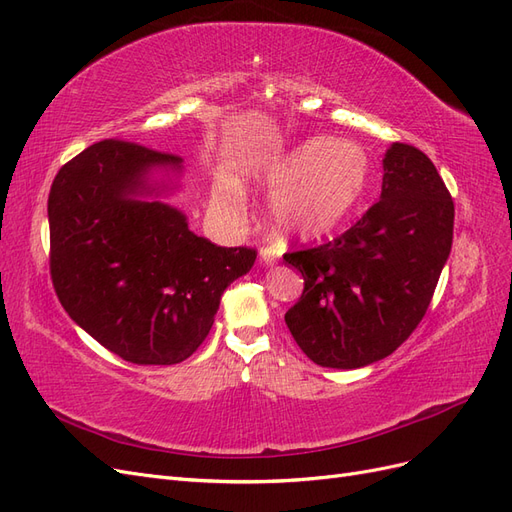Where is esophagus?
<instances>
[{"mask_svg": "<svg viewBox=\"0 0 512 512\" xmlns=\"http://www.w3.org/2000/svg\"><path fill=\"white\" fill-rule=\"evenodd\" d=\"M260 265L262 267H271L273 265V262H275V252L273 250H269V247H262V250H260Z\"/></svg>", "mask_w": 512, "mask_h": 512, "instance_id": "34e87169", "label": "esophagus"}]
</instances>
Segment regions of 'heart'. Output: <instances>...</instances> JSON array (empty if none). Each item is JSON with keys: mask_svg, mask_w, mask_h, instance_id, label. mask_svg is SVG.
<instances>
[{"mask_svg": "<svg viewBox=\"0 0 512 512\" xmlns=\"http://www.w3.org/2000/svg\"><path fill=\"white\" fill-rule=\"evenodd\" d=\"M254 181L275 188L267 205L275 235L312 241L329 235L359 209L369 190L371 164L359 145L316 136L284 156L245 162L235 183H215L213 205L237 218L243 209L239 185Z\"/></svg>", "mask_w": 512, "mask_h": 512, "instance_id": "b5f03b06", "label": "heart"}]
</instances>
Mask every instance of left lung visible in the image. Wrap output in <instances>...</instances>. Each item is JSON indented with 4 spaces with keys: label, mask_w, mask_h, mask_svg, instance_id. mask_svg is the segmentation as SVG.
I'll list each match as a JSON object with an SVG mask.
<instances>
[{
    "label": "left lung",
    "mask_w": 512,
    "mask_h": 512,
    "mask_svg": "<svg viewBox=\"0 0 512 512\" xmlns=\"http://www.w3.org/2000/svg\"><path fill=\"white\" fill-rule=\"evenodd\" d=\"M382 166L380 200L359 222L284 254L305 280L284 318L320 367L356 369L393 354L423 320L451 254L455 205L433 162L393 143Z\"/></svg>",
    "instance_id": "obj_1"
}]
</instances>
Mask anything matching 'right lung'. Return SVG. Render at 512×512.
I'll use <instances>...</instances> for the list:
<instances>
[{
    "label": "right lung",
    "instance_id": "1",
    "mask_svg": "<svg viewBox=\"0 0 512 512\" xmlns=\"http://www.w3.org/2000/svg\"><path fill=\"white\" fill-rule=\"evenodd\" d=\"M181 158L96 143L59 168L49 194L51 280L59 303L106 350L136 365H175L205 342L224 290L256 250L220 247L162 203ZM164 172L168 182H151Z\"/></svg>",
    "mask_w": 512,
    "mask_h": 512
}]
</instances>
